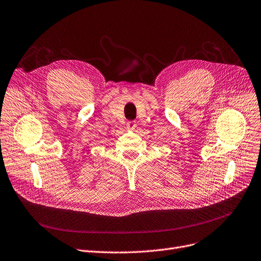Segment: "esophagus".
Wrapping results in <instances>:
<instances>
[{"label": "esophagus", "mask_w": 261, "mask_h": 261, "mask_svg": "<svg viewBox=\"0 0 261 261\" xmlns=\"http://www.w3.org/2000/svg\"><path fill=\"white\" fill-rule=\"evenodd\" d=\"M135 127H137V123H135L134 120H130L127 122V128L130 130H134Z\"/></svg>", "instance_id": "obj_1"}]
</instances>
